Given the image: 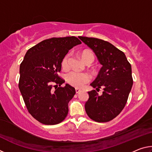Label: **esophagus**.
I'll return each mask as SVG.
<instances>
[{
    "mask_svg": "<svg viewBox=\"0 0 152 152\" xmlns=\"http://www.w3.org/2000/svg\"><path fill=\"white\" fill-rule=\"evenodd\" d=\"M80 91H81V90H80V89H79V88H76V92L77 94L79 93V92H80Z\"/></svg>",
    "mask_w": 152,
    "mask_h": 152,
    "instance_id": "esophagus-1",
    "label": "esophagus"
}]
</instances>
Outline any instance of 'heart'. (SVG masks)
<instances>
[{"instance_id": "heart-1", "label": "heart", "mask_w": 152, "mask_h": 152, "mask_svg": "<svg viewBox=\"0 0 152 152\" xmlns=\"http://www.w3.org/2000/svg\"><path fill=\"white\" fill-rule=\"evenodd\" d=\"M81 57L83 61L86 63H92L94 60V56L91 51H83L81 53ZM70 54H67L63 58L61 61V66L64 69L69 68ZM66 80L70 85L81 88L84 84L91 80V76L87 73H82L77 71H72L66 76Z\"/></svg>"}]
</instances>
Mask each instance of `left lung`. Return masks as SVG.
I'll use <instances>...</instances> for the list:
<instances>
[{
	"label": "left lung",
	"instance_id": "left-lung-1",
	"mask_svg": "<svg viewBox=\"0 0 152 152\" xmlns=\"http://www.w3.org/2000/svg\"><path fill=\"white\" fill-rule=\"evenodd\" d=\"M79 39L92 49L102 66L91 84L96 90L88 92L86 112L94 121L108 122L116 117L127 103L133 86L132 66L125 53L109 42L81 36ZM100 88L104 89L101 95L97 92Z\"/></svg>",
	"mask_w": 152,
	"mask_h": 152
}]
</instances>
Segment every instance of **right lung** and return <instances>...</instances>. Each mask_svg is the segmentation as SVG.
<instances>
[{
	"label": "right lung",
	"instance_id": "1",
	"mask_svg": "<svg viewBox=\"0 0 152 152\" xmlns=\"http://www.w3.org/2000/svg\"><path fill=\"white\" fill-rule=\"evenodd\" d=\"M78 38L52 37L28 50L20 65L19 88L28 111L45 125L65 119L68 102L76 93L74 87L58 76L61 61L68 51L81 44Z\"/></svg>",
	"mask_w": 152,
	"mask_h": 152
}]
</instances>
